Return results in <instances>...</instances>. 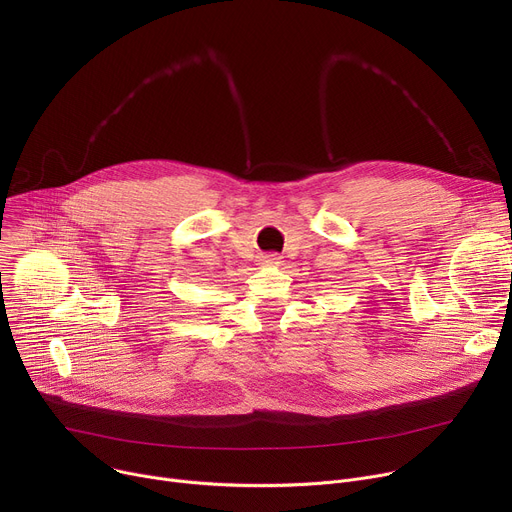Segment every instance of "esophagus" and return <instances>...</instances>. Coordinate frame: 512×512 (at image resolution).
<instances>
[{
	"label": "esophagus",
	"mask_w": 512,
	"mask_h": 512,
	"mask_svg": "<svg viewBox=\"0 0 512 512\" xmlns=\"http://www.w3.org/2000/svg\"><path fill=\"white\" fill-rule=\"evenodd\" d=\"M280 255H277V253H267V255H261V263L263 265H277V263H280Z\"/></svg>",
	"instance_id": "34e87169"
}]
</instances>
